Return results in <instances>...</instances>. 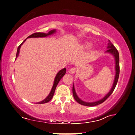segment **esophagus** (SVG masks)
I'll return each mask as SVG.
<instances>
[{
    "label": "esophagus",
    "mask_w": 135,
    "mask_h": 135,
    "mask_svg": "<svg viewBox=\"0 0 135 135\" xmlns=\"http://www.w3.org/2000/svg\"><path fill=\"white\" fill-rule=\"evenodd\" d=\"M76 71V68H75V67H73V68H71V69L70 70L69 73L71 74H74L75 73Z\"/></svg>",
    "instance_id": "esophagus-1"
}]
</instances>
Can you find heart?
I'll return each mask as SVG.
<instances>
[{
  "label": "heart",
  "instance_id": "b5f03b06",
  "mask_svg": "<svg viewBox=\"0 0 135 135\" xmlns=\"http://www.w3.org/2000/svg\"><path fill=\"white\" fill-rule=\"evenodd\" d=\"M90 46V44L89 42H86L85 44L82 45V47L86 49V48H88V47H89Z\"/></svg>",
  "mask_w": 135,
  "mask_h": 135
}]
</instances>
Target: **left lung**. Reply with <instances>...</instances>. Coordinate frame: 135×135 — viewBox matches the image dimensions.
Returning <instances> with one entry per match:
<instances>
[{"instance_id": "8db88e82", "label": "left lung", "mask_w": 135, "mask_h": 135, "mask_svg": "<svg viewBox=\"0 0 135 135\" xmlns=\"http://www.w3.org/2000/svg\"><path fill=\"white\" fill-rule=\"evenodd\" d=\"M108 50L106 51V52H108L111 53L115 57V71H116V74L115 76V79H114V82L113 84V86L112 87L111 90L109 91V93L106 95L104 98H103L100 100L99 101H97L95 102H92V103H88V102H85L82 101L81 99H80L78 96L76 95V93L75 92V88H74V86L73 85V96L74 99L76 100V101L79 103L80 104L83 105H86V106H89V107H92V106H95L97 105H99L101 103H103L104 101L107 100L109 96H110L112 93L113 92L114 90L115 89V88L117 85V82H118V78H119V53L118 50H117V49L114 46L111 44V43H109L108 44V46L107 47Z\"/></svg>"}]
</instances>
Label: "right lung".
<instances>
[{"mask_svg":"<svg viewBox=\"0 0 135 135\" xmlns=\"http://www.w3.org/2000/svg\"><path fill=\"white\" fill-rule=\"evenodd\" d=\"M56 32V30H53L50 31H49L47 33H43V32H36V33H32V35H30L29 36L27 37V38H42V37H46L48 35H51V34L54 33V32ZM25 39L24 41L22 42L21 44L19 45V46L18 47V49H17V54H16V59L17 58V57L18 56V54H19V52H20V49L21 47V45L23 44V43L25 41ZM66 72V68H63L62 70H60L59 72L57 73V74L56 75V77H55V79H54V84L53 86L52 87V89H51L50 93L49 94L48 96L46 98L45 100H43V101L41 102H38V103H36V104H44V103H46L47 102H49V101H50L51 99H52V97L54 95V91H55L56 90V88L57 84H58V83L59 82V81H60V79H61L62 76L65 75Z\"/></svg>","mask_w":135,"mask_h":135,"instance_id":"add662e5","label":"right lung"}]
</instances>
